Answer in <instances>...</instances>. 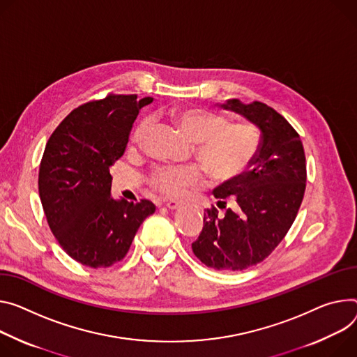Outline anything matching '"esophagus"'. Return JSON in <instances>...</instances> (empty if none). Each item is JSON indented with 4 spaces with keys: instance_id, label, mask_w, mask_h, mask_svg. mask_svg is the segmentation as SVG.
Masks as SVG:
<instances>
[{
    "instance_id": "34e87169",
    "label": "esophagus",
    "mask_w": 357,
    "mask_h": 357,
    "mask_svg": "<svg viewBox=\"0 0 357 357\" xmlns=\"http://www.w3.org/2000/svg\"><path fill=\"white\" fill-rule=\"evenodd\" d=\"M165 205H167L169 209H178V208H181V206L183 205V202H182V201L171 199V201H167V202H165Z\"/></svg>"
}]
</instances>
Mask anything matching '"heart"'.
<instances>
[{"label":"heart","mask_w":357,"mask_h":357,"mask_svg":"<svg viewBox=\"0 0 357 357\" xmlns=\"http://www.w3.org/2000/svg\"><path fill=\"white\" fill-rule=\"evenodd\" d=\"M182 131L197 142L195 153L209 176L218 183L232 182L242 176L261 148V135L252 125L234 123L213 111L188 107L174 111ZM144 116L132 132V142H139L149 128ZM149 186L167 197H179L189 188L205 183V172L199 165H160L148 178Z\"/></svg>","instance_id":"heart-1"}]
</instances>
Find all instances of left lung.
Segmentation results:
<instances>
[{
    "mask_svg": "<svg viewBox=\"0 0 357 357\" xmlns=\"http://www.w3.org/2000/svg\"><path fill=\"white\" fill-rule=\"evenodd\" d=\"M222 107L261 129V148L249 171L213 190L225 211L205 209L192 250L209 268L236 272L265 261L295 222L306 189V158L299 134L273 108L239 100Z\"/></svg>",
    "mask_w": 357,
    "mask_h": 357,
    "instance_id": "1",
    "label": "left lung"
}]
</instances>
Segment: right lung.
<instances>
[{"label":"right lung","mask_w":357,"mask_h":357,"mask_svg":"<svg viewBox=\"0 0 357 357\" xmlns=\"http://www.w3.org/2000/svg\"><path fill=\"white\" fill-rule=\"evenodd\" d=\"M153 98L109 92L73 109L50 137L38 174L44 213L74 261L98 269L126 256L151 201L111 198L109 167L123 155L132 123Z\"/></svg>","instance_id":"right-lung-1"}]
</instances>
